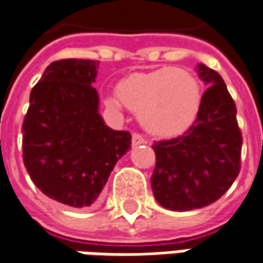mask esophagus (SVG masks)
I'll return each instance as SVG.
<instances>
[{"label": "esophagus", "mask_w": 263, "mask_h": 263, "mask_svg": "<svg viewBox=\"0 0 263 263\" xmlns=\"http://www.w3.org/2000/svg\"><path fill=\"white\" fill-rule=\"evenodd\" d=\"M146 138H143L140 134H132V146H140V144H146Z\"/></svg>", "instance_id": "esophagus-1"}]
</instances>
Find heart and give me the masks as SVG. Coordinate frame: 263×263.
Returning <instances> with one entry per match:
<instances>
[{
    "label": "heart",
    "mask_w": 263,
    "mask_h": 263,
    "mask_svg": "<svg viewBox=\"0 0 263 263\" xmlns=\"http://www.w3.org/2000/svg\"><path fill=\"white\" fill-rule=\"evenodd\" d=\"M104 102L113 111L125 105L141 126L158 138H171L187 131L196 120L202 102V87L187 70L163 67L135 72L117 86V95H105Z\"/></svg>",
    "instance_id": "obj_1"
}]
</instances>
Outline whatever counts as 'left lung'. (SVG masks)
<instances>
[{"mask_svg": "<svg viewBox=\"0 0 263 263\" xmlns=\"http://www.w3.org/2000/svg\"><path fill=\"white\" fill-rule=\"evenodd\" d=\"M209 86L195 123L181 137L153 144L152 189L163 209L191 211L213 204L238 177L242 137L237 107L219 72L198 65Z\"/></svg>", "mask_w": 263, "mask_h": 263, "instance_id": "obj_1", "label": "left lung"}]
</instances>
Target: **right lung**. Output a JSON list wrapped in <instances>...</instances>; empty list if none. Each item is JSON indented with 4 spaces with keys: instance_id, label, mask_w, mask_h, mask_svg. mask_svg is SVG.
Segmentation results:
<instances>
[{
    "instance_id": "obj_1",
    "label": "right lung",
    "mask_w": 263,
    "mask_h": 263,
    "mask_svg": "<svg viewBox=\"0 0 263 263\" xmlns=\"http://www.w3.org/2000/svg\"><path fill=\"white\" fill-rule=\"evenodd\" d=\"M100 62H52L29 95L24 119V163L34 184L54 201L92 205L116 162L131 148V134L108 128L92 86Z\"/></svg>"
}]
</instances>
